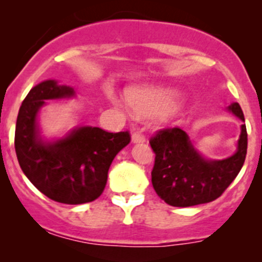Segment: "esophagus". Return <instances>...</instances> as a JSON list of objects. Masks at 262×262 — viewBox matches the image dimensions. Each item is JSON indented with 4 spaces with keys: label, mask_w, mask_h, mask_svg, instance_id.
I'll return each instance as SVG.
<instances>
[{
    "label": "esophagus",
    "mask_w": 262,
    "mask_h": 262,
    "mask_svg": "<svg viewBox=\"0 0 262 262\" xmlns=\"http://www.w3.org/2000/svg\"><path fill=\"white\" fill-rule=\"evenodd\" d=\"M144 141H146V138H144V136H142L139 132H136V133L132 134V142H133V143H143Z\"/></svg>",
    "instance_id": "esophagus-1"
}]
</instances>
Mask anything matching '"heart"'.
<instances>
[{"mask_svg":"<svg viewBox=\"0 0 262 262\" xmlns=\"http://www.w3.org/2000/svg\"><path fill=\"white\" fill-rule=\"evenodd\" d=\"M107 99L112 102L116 101L113 94L107 95ZM125 99L134 114H158L162 124H175L181 113V107L176 104L180 94L172 87L133 86L125 91Z\"/></svg>","mask_w":262,"mask_h":262,"instance_id":"1","label":"heart"}]
</instances>
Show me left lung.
Returning a JSON list of instances; mask_svg holds the SVG:
<instances>
[{"label":"left lung","instance_id":"1","mask_svg":"<svg viewBox=\"0 0 262 262\" xmlns=\"http://www.w3.org/2000/svg\"><path fill=\"white\" fill-rule=\"evenodd\" d=\"M226 110L237 116L242 125L236 150L223 160L203 156L186 132L179 128L161 130L150 139L156 155L153 189L168 205L185 208L213 202L241 171L247 152L245 116L238 102H232Z\"/></svg>","mask_w":262,"mask_h":262}]
</instances>
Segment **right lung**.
<instances>
[{
	"label": "right lung",
	"mask_w": 262,
	"mask_h": 262,
	"mask_svg": "<svg viewBox=\"0 0 262 262\" xmlns=\"http://www.w3.org/2000/svg\"><path fill=\"white\" fill-rule=\"evenodd\" d=\"M75 97L73 87L57 80L40 82L21 104L15 129V150L23 172L39 191L63 204L97 199L105 189L113 160L130 142L128 132L109 133L91 125L47 138L39 124L47 101Z\"/></svg>",
	"instance_id": "obj_1"
}]
</instances>
